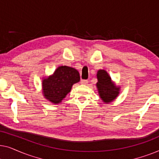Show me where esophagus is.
I'll use <instances>...</instances> for the list:
<instances>
[{
    "instance_id": "obj_1",
    "label": "esophagus",
    "mask_w": 159,
    "mask_h": 159,
    "mask_svg": "<svg viewBox=\"0 0 159 159\" xmlns=\"http://www.w3.org/2000/svg\"><path fill=\"white\" fill-rule=\"evenodd\" d=\"M80 83L82 84H87L88 83V80H82L81 82H80Z\"/></svg>"
}]
</instances>
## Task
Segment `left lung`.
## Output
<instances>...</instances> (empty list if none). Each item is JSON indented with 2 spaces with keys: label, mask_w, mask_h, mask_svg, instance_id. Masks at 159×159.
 <instances>
[{
  "label": "left lung",
  "mask_w": 159,
  "mask_h": 159,
  "mask_svg": "<svg viewBox=\"0 0 159 159\" xmlns=\"http://www.w3.org/2000/svg\"><path fill=\"white\" fill-rule=\"evenodd\" d=\"M97 79L96 86L101 99L105 103L114 101L118 96L120 88L115 85L107 71L103 69L98 71Z\"/></svg>",
  "instance_id": "1"
}]
</instances>
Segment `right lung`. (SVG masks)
Instances as JSON below:
<instances>
[{
    "label": "right lung",
    "instance_id": "add662e5",
    "mask_svg": "<svg viewBox=\"0 0 159 159\" xmlns=\"http://www.w3.org/2000/svg\"><path fill=\"white\" fill-rule=\"evenodd\" d=\"M79 71L72 67L58 66L53 75L43 80L45 98L53 103H59L71 91L74 84L80 82Z\"/></svg>",
    "mask_w": 159,
    "mask_h": 159
}]
</instances>
